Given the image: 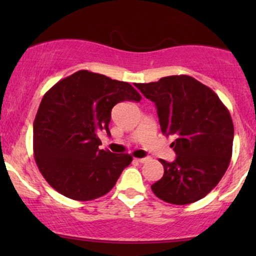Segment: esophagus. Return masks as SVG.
<instances>
[{"mask_svg":"<svg viewBox=\"0 0 256 256\" xmlns=\"http://www.w3.org/2000/svg\"><path fill=\"white\" fill-rule=\"evenodd\" d=\"M148 160H149L148 158H134V161H137V162H140V164H144V162H146V161H148Z\"/></svg>","mask_w":256,"mask_h":256,"instance_id":"obj_1","label":"esophagus"}]
</instances>
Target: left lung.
<instances>
[{"mask_svg":"<svg viewBox=\"0 0 256 256\" xmlns=\"http://www.w3.org/2000/svg\"><path fill=\"white\" fill-rule=\"evenodd\" d=\"M156 106L161 131L174 137L177 158H160L162 178L152 185L158 198L189 204L204 198L225 174L232 156L234 122L214 91L190 76H170L134 84Z\"/></svg>","mask_w":256,"mask_h":256,"instance_id":"left-lung-1","label":"left lung"}]
</instances>
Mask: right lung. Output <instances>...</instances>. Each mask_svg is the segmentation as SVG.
Listing matches in <instances>:
<instances>
[{
  "mask_svg": "<svg viewBox=\"0 0 256 256\" xmlns=\"http://www.w3.org/2000/svg\"><path fill=\"white\" fill-rule=\"evenodd\" d=\"M140 98L131 84L86 70L46 91L34 122V155L49 185L77 201L110 192L132 156L100 149L98 134H110L114 106Z\"/></svg>",
  "mask_w": 256,
  "mask_h": 256,
  "instance_id": "right-lung-1",
  "label": "right lung"
}]
</instances>
